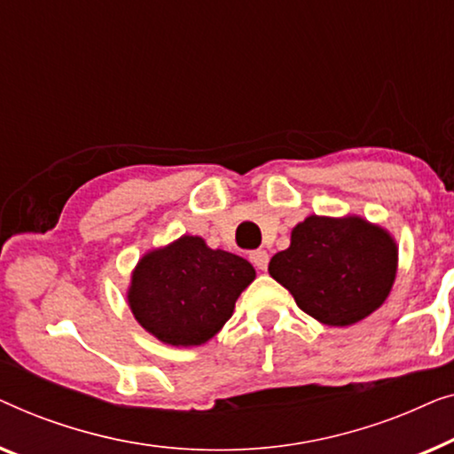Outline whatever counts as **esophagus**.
Listing matches in <instances>:
<instances>
[{"instance_id": "obj_1", "label": "esophagus", "mask_w": 454, "mask_h": 454, "mask_svg": "<svg viewBox=\"0 0 454 454\" xmlns=\"http://www.w3.org/2000/svg\"><path fill=\"white\" fill-rule=\"evenodd\" d=\"M248 259H251V263L261 271H265L267 265H270V254H267L265 251H253L251 254H248Z\"/></svg>"}]
</instances>
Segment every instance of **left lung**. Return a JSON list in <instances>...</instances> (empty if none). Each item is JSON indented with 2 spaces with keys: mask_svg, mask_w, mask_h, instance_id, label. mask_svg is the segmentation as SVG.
<instances>
[{
  "mask_svg": "<svg viewBox=\"0 0 454 454\" xmlns=\"http://www.w3.org/2000/svg\"><path fill=\"white\" fill-rule=\"evenodd\" d=\"M397 270L391 236L362 218L310 215L292 230L286 251L270 261L271 278L306 315L348 327L385 302Z\"/></svg>",
  "mask_w": 454,
  "mask_h": 454,
  "instance_id": "8db88e82",
  "label": "left lung"
}]
</instances>
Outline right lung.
<instances>
[{"instance_id":"add662e5","label":"right lung","mask_w":454,"mask_h":454,"mask_svg":"<svg viewBox=\"0 0 454 454\" xmlns=\"http://www.w3.org/2000/svg\"><path fill=\"white\" fill-rule=\"evenodd\" d=\"M254 279L247 259L183 236L152 251L133 271L129 306L139 325L170 346H201L232 317L236 298Z\"/></svg>"}]
</instances>
